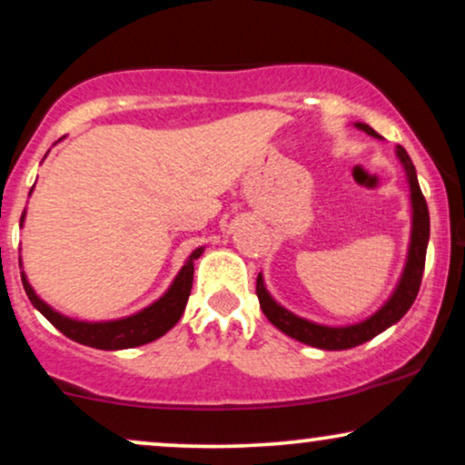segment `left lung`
Segmentation results:
<instances>
[{"mask_svg":"<svg viewBox=\"0 0 465 465\" xmlns=\"http://www.w3.org/2000/svg\"><path fill=\"white\" fill-rule=\"evenodd\" d=\"M357 130L366 132L368 136L381 138L377 132L372 130L366 123H353ZM396 158H399L402 171H405L407 186H410V203H411V232H410V244H407V257L402 272L396 282L392 294L388 296V301L379 307L374 314L363 318L360 322L351 324H322L314 322L310 318H303L294 312H290L288 307H283L275 296L268 292L264 275H257V299H260V307L264 312V316L271 321L282 333L290 335V338L299 340L307 346H314V349L322 351H346L360 346L368 340H372L374 335L383 333L385 329H390L392 324L401 321L407 314L413 301H416L418 290H420L422 282V271H424V257H427L429 247V208L427 201L422 197L420 183H418L416 166L407 151L396 144Z\"/></svg>","mask_w":465,"mask_h":465,"instance_id":"left-lung-1","label":"left lung"}]
</instances>
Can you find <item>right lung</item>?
<instances>
[{
	"label": "right lung",
	"instance_id": "right-lung-1",
	"mask_svg": "<svg viewBox=\"0 0 465 465\" xmlns=\"http://www.w3.org/2000/svg\"><path fill=\"white\" fill-rule=\"evenodd\" d=\"M32 190H35V186H32ZM24 223L25 210L24 214H21V227H24ZM203 251L205 247H199L186 257L183 266L179 268L175 279H173L171 286L166 288V292L162 294L160 299H155L153 303L134 312L130 316L112 318V321H82V318H71L63 314V312L54 310L47 301H43L41 296L36 294L32 283L27 282V275L24 272V262L19 260L21 282H24L25 294L27 299H30V303L35 305L36 310L58 329V331H63L66 338H71L73 342H80L84 346L102 351L134 349V346L149 344L153 342V340L162 338V335L169 333L179 322L183 310H186L190 290H193L194 262L203 255Z\"/></svg>",
	"mask_w": 465,
	"mask_h": 465
}]
</instances>
